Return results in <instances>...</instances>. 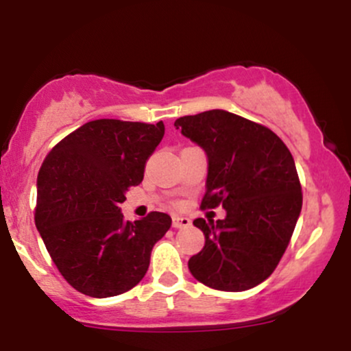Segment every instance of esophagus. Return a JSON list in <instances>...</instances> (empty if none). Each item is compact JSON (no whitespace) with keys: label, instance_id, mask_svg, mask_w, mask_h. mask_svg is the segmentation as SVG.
<instances>
[{"label":"esophagus","instance_id":"34e87169","mask_svg":"<svg viewBox=\"0 0 351 351\" xmlns=\"http://www.w3.org/2000/svg\"><path fill=\"white\" fill-rule=\"evenodd\" d=\"M191 224V219L189 217H183V216H173V228H188Z\"/></svg>","mask_w":351,"mask_h":351}]
</instances>
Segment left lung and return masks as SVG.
Masks as SVG:
<instances>
[{"label":"left lung","mask_w":351,"mask_h":351,"mask_svg":"<svg viewBox=\"0 0 351 351\" xmlns=\"http://www.w3.org/2000/svg\"><path fill=\"white\" fill-rule=\"evenodd\" d=\"M175 127L208 156L201 206L226 209L216 223L193 221L204 247L188 261L189 272L216 291H249L277 267L300 216L292 153L267 127L219 108L180 117Z\"/></svg>","instance_id":"1"}]
</instances>
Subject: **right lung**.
Masks as SVG:
<instances>
[{
	"mask_svg": "<svg viewBox=\"0 0 351 351\" xmlns=\"http://www.w3.org/2000/svg\"><path fill=\"white\" fill-rule=\"evenodd\" d=\"M165 125L100 119L84 123L47 153L38 175L36 228L56 267L95 299L130 291L150 265L171 217L153 211L125 221L120 203L142 183Z\"/></svg>",
	"mask_w": 351,
	"mask_h": 351,
	"instance_id": "1",
	"label": "right lung"
}]
</instances>
